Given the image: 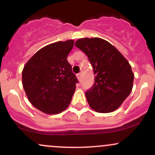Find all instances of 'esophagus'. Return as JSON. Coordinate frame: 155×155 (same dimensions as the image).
<instances>
[{
    "label": "esophagus",
    "instance_id": "1",
    "mask_svg": "<svg viewBox=\"0 0 155 155\" xmlns=\"http://www.w3.org/2000/svg\"><path fill=\"white\" fill-rule=\"evenodd\" d=\"M81 73H79V74H77V79L79 80H81Z\"/></svg>",
    "mask_w": 155,
    "mask_h": 155
}]
</instances>
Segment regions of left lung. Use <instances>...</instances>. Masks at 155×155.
I'll use <instances>...</instances> for the list:
<instances>
[{
    "mask_svg": "<svg viewBox=\"0 0 155 155\" xmlns=\"http://www.w3.org/2000/svg\"><path fill=\"white\" fill-rule=\"evenodd\" d=\"M75 46L87 54L93 68L95 84L85 92L90 108L98 113L116 111L132 91L134 74L129 62L104 39L80 38Z\"/></svg>",
    "mask_w": 155,
    "mask_h": 155,
    "instance_id": "left-lung-1",
    "label": "left lung"
}]
</instances>
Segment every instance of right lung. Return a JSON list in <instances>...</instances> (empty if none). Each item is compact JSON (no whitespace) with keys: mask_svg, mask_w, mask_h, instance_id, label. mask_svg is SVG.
Instances as JSON below:
<instances>
[{"mask_svg":"<svg viewBox=\"0 0 155 155\" xmlns=\"http://www.w3.org/2000/svg\"><path fill=\"white\" fill-rule=\"evenodd\" d=\"M74 44L71 39L45 46L23 68L22 86L28 101L47 114L66 109L75 92L78 80L67 60Z\"/></svg>","mask_w":155,"mask_h":155,"instance_id":"1","label":"right lung"}]
</instances>
